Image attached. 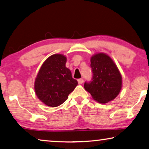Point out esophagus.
<instances>
[{
    "label": "esophagus",
    "mask_w": 149,
    "mask_h": 149,
    "mask_svg": "<svg viewBox=\"0 0 149 149\" xmlns=\"http://www.w3.org/2000/svg\"><path fill=\"white\" fill-rule=\"evenodd\" d=\"M77 81H78V84H83V82H84V79H82V78H81V79H77Z\"/></svg>",
    "instance_id": "obj_1"
}]
</instances>
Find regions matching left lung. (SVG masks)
<instances>
[{"instance_id": "obj_1", "label": "left lung", "mask_w": 149, "mask_h": 149, "mask_svg": "<svg viewBox=\"0 0 149 149\" xmlns=\"http://www.w3.org/2000/svg\"><path fill=\"white\" fill-rule=\"evenodd\" d=\"M93 77L85 82L84 88L94 100L100 103L112 101L119 95L122 87V76L117 65L109 56L98 53L91 58Z\"/></svg>"}]
</instances>
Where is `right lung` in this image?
<instances>
[{
	"label": "right lung",
	"instance_id": "1",
	"mask_svg": "<svg viewBox=\"0 0 149 149\" xmlns=\"http://www.w3.org/2000/svg\"><path fill=\"white\" fill-rule=\"evenodd\" d=\"M67 58L62 54H54L45 60L34 82L38 98L49 107H55L65 101L77 86V81L65 67Z\"/></svg>",
	"mask_w": 149,
	"mask_h": 149
}]
</instances>
